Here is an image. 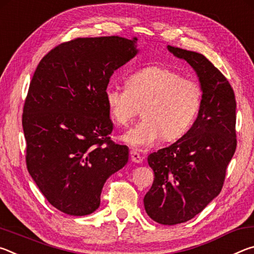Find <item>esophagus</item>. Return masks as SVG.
<instances>
[{"mask_svg":"<svg viewBox=\"0 0 254 254\" xmlns=\"http://www.w3.org/2000/svg\"><path fill=\"white\" fill-rule=\"evenodd\" d=\"M130 157H131V160L135 163H141L142 162V157L140 156V153H137L134 150H131L130 151Z\"/></svg>","mask_w":254,"mask_h":254,"instance_id":"34e87169","label":"esophagus"}]
</instances>
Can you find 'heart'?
<instances>
[{"label": "heart", "instance_id": "1", "mask_svg": "<svg viewBox=\"0 0 254 254\" xmlns=\"http://www.w3.org/2000/svg\"><path fill=\"white\" fill-rule=\"evenodd\" d=\"M203 88L163 66L141 68L127 77L126 87L109 86L105 102L112 120L127 126L137 114L142 120L122 136L134 148H144L158 139L175 141L186 133L198 114Z\"/></svg>", "mask_w": 254, "mask_h": 254}]
</instances>
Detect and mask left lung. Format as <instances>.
Returning <instances> with one entry per match:
<instances>
[{"instance_id": "8db88e82", "label": "left lung", "mask_w": 254, "mask_h": 254, "mask_svg": "<svg viewBox=\"0 0 254 254\" xmlns=\"http://www.w3.org/2000/svg\"><path fill=\"white\" fill-rule=\"evenodd\" d=\"M194 68L203 88L198 117L178 141L149 154L154 174L143 201L157 223L176 225L200 213L222 190L236 149V101L229 80L201 54L168 46Z\"/></svg>"}]
</instances>
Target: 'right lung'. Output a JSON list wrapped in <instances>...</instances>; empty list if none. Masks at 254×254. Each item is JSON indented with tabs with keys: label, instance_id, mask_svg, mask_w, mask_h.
Segmentation results:
<instances>
[{
	"label": "right lung",
	"instance_id": "1",
	"mask_svg": "<svg viewBox=\"0 0 254 254\" xmlns=\"http://www.w3.org/2000/svg\"><path fill=\"white\" fill-rule=\"evenodd\" d=\"M137 39L76 38L40 60L22 114L30 176L60 212L96 210L106 179L128 160L111 140L105 89L113 72L137 54Z\"/></svg>",
	"mask_w": 254,
	"mask_h": 254
}]
</instances>
